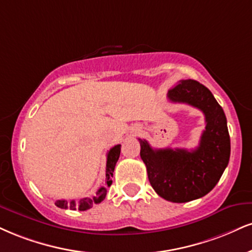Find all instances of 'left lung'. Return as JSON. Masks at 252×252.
Listing matches in <instances>:
<instances>
[{
	"instance_id": "obj_1",
	"label": "left lung",
	"mask_w": 252,
	"mask_h": 252,
	"mask_svg": "<svg viewBox=\"0 0 252 252\" xmlns=\"http://www.w3.org/2000/svg\"><path fill=\"white\" fill-rule=\"evenodd\" d=\"M174 103H186L202 111L205 130L195 150L153 149L138 138L141 158L148 178L162 198L186 203L210 192L223 175L230 158V136L226 117L210 90L199 82L182 80L168 92Z\"/></svg>"
}]
</instances>
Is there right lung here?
Wrapping results in <instances>:
<instances>
[{
    "instance_id": "right-lung-1",
    "label": "right lung",
    "mask_w": 252,
    "mask_h": 252,
    "mask_svg": "<svg viewBox=\"0 0 252 252\" xmlns=\"http://www.w3.org/2000/svg\"><path fill=\"white\" fill-rule=\"evenodd\" d=\"M120 144L115 145V147H113L108 151L107 168H105V187L99 188V189L97 190L96 196H94L93 198L86 197V198H82L78 202L75 201V199H72L70 202L64 201V199H59V201L55 202L56 207H59L61 209H71V210H76V209H78L80 211H84L93 208L94 204L101 203L103 199L105 198V196H107V188L110 187L111 183H113V180H111V178H113V172L115 170V165H116L118 157H120Z\"/></svg>"
}]
</instances>
